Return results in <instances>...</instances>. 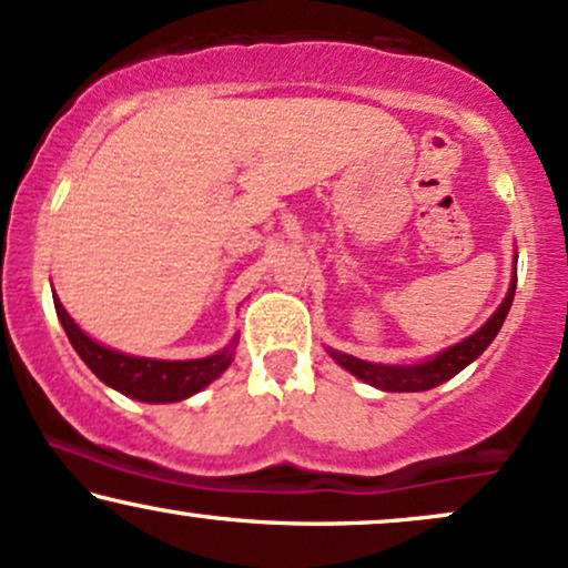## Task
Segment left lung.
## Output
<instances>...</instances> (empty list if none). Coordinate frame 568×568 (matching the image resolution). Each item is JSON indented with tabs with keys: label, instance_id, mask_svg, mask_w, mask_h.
<instances>
[{
	"label": "left lung",
	"instance_id": "obj_1",
	"mask_svg": "<svg viewBox=\"0 0 568 568\" xmlns=\"http://www.w3.org/2000/svg\"><path fill=\"white\" fill-rule=\"evenodd\" d=\"M516 262H518V254L514 256V277H510L508 293H505L503 304L497 306L495 314H491L474 336L463 338L460 344L449 346V349L439 352L432 359L415 362V365H384V362L357 359L352 357V354H344L336 349H327V354H331L344 371H349L354 378L365 381V384L381 388V392H428V388L455 378L463 367H468L470 362L479 357V354H484V349H487L491 341H495L497 333H500V327L505 323V317H508L510 304H514V296H516Z\"/></svg>",
	"mask_w": 568,
	"mask_h": 568
}]
</instances>
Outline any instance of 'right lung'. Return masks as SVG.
<instances>
[{
	"label": "right lung",
	"mask_w": 568,
	"mask_h": 568,
	"mask_svg": "<svg viewBox=\"0 0 568 568\" xmlns=\"http://www.w3.org/2000/svg\"><path fill=\"white\" fill-rule=\"evenodd\" d=\"M54 312H58L60 325H63L68 341L84 359V365L92 371L105 386L115 388L132 399L148 402V405H169V402H182L190 396L203 392L209 384L230 367L235 357L237 336L224 346L222 352L211 354L201 359H153V357H136L111 346L100 344V341L89 338L81 327L73 323L71 314L60 304L58 293H52Z\"/></svg>",
	"instance_id": "add662e5"
}]
</instances>
